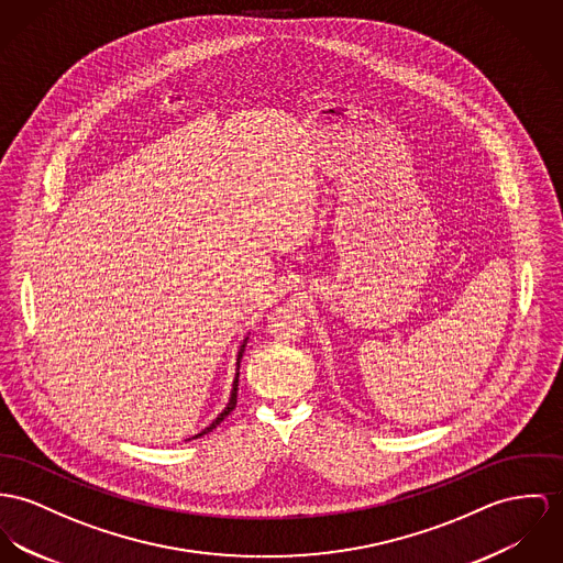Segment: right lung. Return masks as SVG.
Instances as JSON below:
<instances>
[{
    "mask_svg": "<svg viewBox=\"0 0 563 563\" xmlns=\"http://www.w3.org/2000/svg\"><path fill=\"white\" fill-rule=\"evenodd\" d=\"M244 343H246V341H244ZM244 346L246 345H242L240 353H238V371H240V360H242V355H244ZM238 377H240V373H235V382H233V389H231V398H229V405L222 409V413L218 416L217 420H214V422H212V424H210V427H208L203 433L195 434V437L212 433V431L217 429L218 424H220V422H222V420H224V418H227V416H229V413L235 409V402H238Z\"/></svg>",
    "mask_w": 563,
    "mask_h": 563,
    "instance_id": "obj_1",
    "label": "right lung"
}]
</instances>
